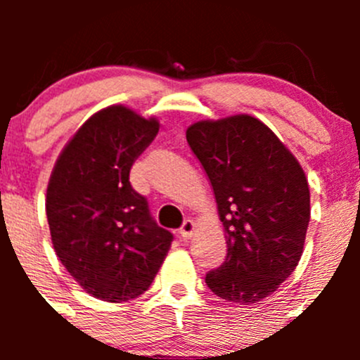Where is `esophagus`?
<instances>
[{"instance_id": "obj_1", "label": "esophagus", "mask_w": 360, "mask_h": 360, "mask_svg": "<svg viewBox=\"0 0 360 360\" xmlns=\"http://www.w3.org/2000/svg\"><path fill=\"white\" fill-rule=\"evenodd\" d=\"M195 230H197V226H195V223L191 219H186L183 223V226H181L179 233L181 237H183V240H188V238H191V235L195 233Z\"/></svg>"}]
</instances>
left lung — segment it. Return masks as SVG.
I'll list each match as a JSON object with an SVG mask.
<instances>
[{
	"mask_svg": "<svg viewBox=\"0 0 360 360\" xmlns=\"http://www.w3.org/2000/svg\"><path fill=\"white\" fill-rule=\"evenodd\" d=\"M186 139L209 176L228 245L207 274L221 300L252 304L281 288L303 254L310 188L297 158L250 115L200 120Z\"/></svg>",
	"mask_w": 360,
	"mask_h": 360,
	"instance_id": "obj_1",
	"label": "left lung"
}]
</instances>
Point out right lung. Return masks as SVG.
Listing matches in <instances>:
<instances>
[{
	"instance_id": "1",
	"label": "right lung",
	"mask_w": 360,
	"mask_h": 360,
	"mask_svg": "<svg viewBox=\"0 0 360 360\" xmlns=\"http://www.w3.org/2000/svg\"><path fill=\"white\" fill-rule=\"evenodd\" d=\"M158 129L155 116L103 108L68 141L50 174L45 209L57 257L79 288L108 303L146 291L172 242L129 181Z\"/></svg>"
}]
</instances>
